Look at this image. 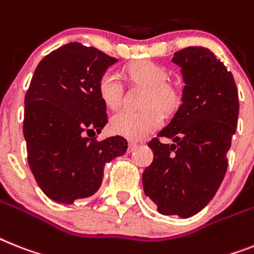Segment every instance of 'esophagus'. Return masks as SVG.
I'll return each mask as SVG.
<instances>
[{
  "instance_id": "34e87169",
  "label": "esophagus",
  "mask_w": 254,
  "mask_h": 254,
  "mask_svg": "<svg viewBox=\"0 0 254 254\" xmlns=\"http://www.w3.org/2000/svg\"><path fill=\"white\" fill-rule=\"evenodd\" d=\"M136 146H137V144H136V142H133V141H131L128 144V152H133V150L136 149Z\"/></svg>"
}]
</instances>
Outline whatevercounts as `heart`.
Masks as SVG:
<instances>
[{"label":"heart","instance_id":"obj_1","mask_svg":"<svg viewBox=\"0 0 254 254\" xmlns=\"http://www.w3.org/2000/svg\"><path fill=\"white\" fill-rule=\"evenodd\" d=\"M126 72L133 84L145 88L141 110H121L110 119L114 133L131 140H141L162 125L165 113H171L179 106L182 94L179 88L166 81L167 71L152 61H136L126 67ZM98 96L108 108L117 109L122 101L123 87L121 76L114 71H105L97 84Z\"/></svg>","mask_w":254,"mask_h":254}]
</instances>
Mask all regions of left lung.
<instances>
[{
    "mask_svg": "<svg viewBox=\"0 0 254 254\" xmlns=\"http://www.w3.org/2000/svg\"><path fill=\"white\" fill-rule=\"evenodd\" d=\"M173 62L183 75L182 105L148 142L154 158L142 173V187L161 214L190 218L209 204L225 178L239 96L231 72L206 48H184Z\"/></svg>",
    "mask_w": 254,
    "mask_h": 254,
    "instance_id": "1",
    "label": "left lung"
}]
</instances>
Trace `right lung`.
<instances>
[{
    "mask_svg": "<svg viewBox=\"0 0 254 254\" xmlns=\"http://www.w3.org/2000/svg\"><path fill=\"white\" fill-rule=\"evenodd\" d=\"M117 58L93 47L70 43L37 64L24 98L23 135L29 169L52 200L72 204L98 190L105 163L123 156L122 136L97 141L108 123L98 79Z\"/></svg>",
    "mask_w": 254,
    "mask_h": 254,
    "instance_id": "1",
    "label": "right lung"
}]
</instances>
